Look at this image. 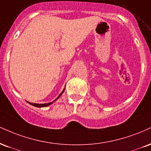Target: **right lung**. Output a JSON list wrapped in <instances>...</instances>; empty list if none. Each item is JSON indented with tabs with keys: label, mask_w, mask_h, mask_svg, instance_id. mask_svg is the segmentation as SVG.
I'll use <instances>...</instances> for the list:
<instances>
[{
	"label": "right lung",
	"mask_w": 151,
	"mask_h": 151,
	"mask_svg": "<svg viewBox=\"0 0 151 151\" xmlns=\"http://www.w3.org/2000/svg\"><path fill=\"white\" fill-rule=\"evenodd\" d=\"M65 88H64V89H63V91H62V93L60 94L59 96H58V98L57 99H56L55 100H54L53 101H52V102H50V103H43V104H39V103H29V102H28L29 103L30 105H34V106H35V107H37V108H43V107H46V106H48V105H51L52 103H53L54 102H55V101H57V100L59 99L60 97V96L62 95V94L63 93V92L65 91Z\"/></svg>",
	"instance_id": "right-lung-1"
}]
</instances>
